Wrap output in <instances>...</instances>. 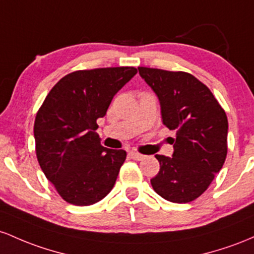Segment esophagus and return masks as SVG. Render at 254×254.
<instances>
[{
  "instance_id": "34e87169",
  "label": "esophagus",
  "mask_w": 254,
  "mask_h": 254,
  "mask_svg": "<svg viewBox=\"0 0 254 254\" xmlns=\"http://www.w3.org/2000/svg\"><path fill=\"white\" fill-rule=\"evenodd\" d=\"M129 156H130V158L135 159V161H141V159L145 158L144 155H141V153H139V152H135V151L129 152Z\"/></svg>"
}]
</instances>
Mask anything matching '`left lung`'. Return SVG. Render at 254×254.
I'll use <instances>...</instances> for the list:
<instances>
[{
    "label": "left lung",
    "mask_w": 254,
    "mask_h": 254,
    "mask_svg": "<svg viewBox=\"0 0 254 254\" xmlns=\"http://www.w3.org/2000/svg\"><path fill=\"white\" fill-rule=\"evenodd\" d=\"M155 91L163 124L175 130L173 157L156 155L155 192L172 203H190L210 186L227 157L228 119L209 87L186 72L138 67Z\"/></svg>",
    "instance_id": "left-lung-1"
}]
</instances>
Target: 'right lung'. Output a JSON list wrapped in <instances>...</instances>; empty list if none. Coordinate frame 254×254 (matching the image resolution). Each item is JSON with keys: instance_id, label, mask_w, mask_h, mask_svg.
<instances>
[{"instance_id": "add662e5", "label": "right lung", "mask_w": 254, "mask_h": 254, "mask_svg": "<svg viewBox=\"0 0 254 254\" xmlns=\"http://www.w3.org/2000/svg\"><path fill=\"white\" fill-rule=\"evenodd\" d=\"M135 74L134 67L75 70L58 81L37 112V159L67 203L87 206L113 190L127 153L102 146L97 120Z\"/></svg>"}]
</instances>
